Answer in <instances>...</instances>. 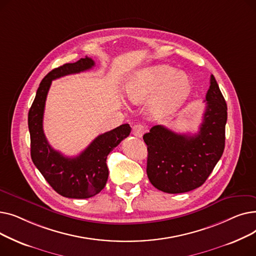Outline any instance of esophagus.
<instances>
[{
	"label": "esophagus",
	"instance_id": "esophagus-1",
	"mask_svg": "<svg viewBox=\"0 0 256 256\" xmlns=\"http://www.w3.org/2000/svg\"><path fill=\"white\" fill-rule=\"evenodd\" d=\"M132 132L134 136L141 138L143 136V134L145 132V128L142 124H135L132 126Z\"/></svg>",
	"mask_w": 256,
	"mask_h": 256
}]
</instances>
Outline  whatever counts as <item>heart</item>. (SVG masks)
<instances>
[{
  "mask_svg": "<svg viewBox=\"0 0 256 256\" xmlns=\"http://www.w3.org/2000/svg\"><path fill=\"white\" fill-rule=\"evenodd\" d=\"M191 90V80L186 74L167 65H158L132 74L124 84L126 98L140 104L155 96L150 104V113L156 119L167 118L184 102Z\"/></svg>",
  "mask_w": 256,
  "mask_h": 256,
  "instance_id": "obj_1",
  "label": "heart"
}]
</instances>
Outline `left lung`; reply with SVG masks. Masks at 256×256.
Wrapping results in <instances>:
<instances>
[{"label":"left lung","mask_w":256,"mask_h":256,"mask_svg":"<svg viewBox=\"0 0 256 256\" xmlns=\"http://www.w3.org/2000/svg\"><path fill=\"white\" fill-rule=\"evenodd\" d=\"M204 102V120L195 135L154 126L143 136L148 152L147 176L158 190L170 194L192 191L204 184L221 158L227 104L212 74Z\"/></svg>","instance_id":"8db88e82"}]
</instances>
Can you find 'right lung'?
Segmentation results:
<instances>
[{
  "instance_id": "add662e5",
  "label": "right lung",
  "mask_w": 256,
  "mask_h": 256,
  "mask_svg": "<svg viewBox=\"0 0 256 256\" xmlns=\"http://www.w3.org/2000/svg\"><path fill=\"white\" fill-rule=\"evenodd\" d=\"M94 64L91 58L86 57L50 72L37 89L28 115L33 163L52 189L67 198L85 199L98 194L104 189L109 176L106 156L130 132V126L128 124L104 132L74 158L63 156L48 144L42 122L52 80L88 70Z\"/></svg>"
}]
</instances>
